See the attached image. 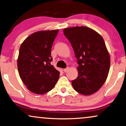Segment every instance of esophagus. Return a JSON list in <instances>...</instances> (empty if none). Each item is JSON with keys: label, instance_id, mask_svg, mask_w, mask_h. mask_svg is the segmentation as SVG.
<instances>
[{"label": "esophagus", "instance_id": "34e87169", "mask_svg": "<svg viewBox=\"0 0 126 126\" xmlns=\"http://www.w3.org/2000/svg\"><path fill=\"white\" fill-rule=\"evenodd\" d=\"M69 69V67H67L66 68H65V69H63V72H68V71Z\"/></svg>", "mask_w": 126, "mask_h": 126}]
</instances>
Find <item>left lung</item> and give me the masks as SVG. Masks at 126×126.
<instances>
[{
  "label": "left lung",
  "instance_id": "8db88e82",
  "mask_svg": "<svg viewBox=\"0 0 126 126\" xmlns=\"http://www.w3.org/2000/svg\"><path fill=\"white\" fill-rule=\"evenodd\" d=\"M63 31L79 64L78 78L72 81L73 89L82 95H91L102 87L109 71L110 55L104 39L87 27L68 28Z\"/></svg>",
  "mask_w": 126,
  "mask_h": 126
}]
</instances>
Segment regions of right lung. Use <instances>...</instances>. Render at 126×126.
Wrapping results in <instances>:
<instances>
[{"instance_id":"obj_1","label":"right lung","mask_w":126,"mask_h":126,"mask_svg":"<svg viewBox=\"0 0 126 126\" xmlns=\"http://www.w3.org/2000/svg\"><path fill=\"white\" fill-rule=\"evenodd\" d=\"M58 29L31 34L21 44L17 59L19 76L29 91L44 94L52 90L60 72L50 63L51 47Z\"/></svg>"}]
</instances>
